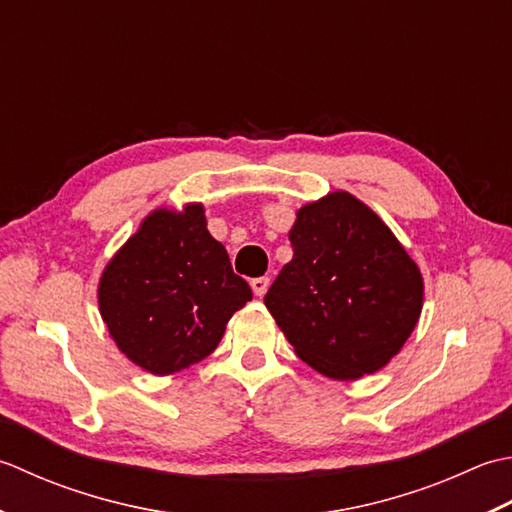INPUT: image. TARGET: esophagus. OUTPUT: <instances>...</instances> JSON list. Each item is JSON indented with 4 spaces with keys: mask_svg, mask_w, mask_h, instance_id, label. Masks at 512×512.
<instances>
[{
    "mask_svg": "<svg viewBox=\"0 0 512 512\" xmlns=\"http://www.w3.org/2000/svg\"><path fill=\"white\" fill-rule=\"evenodd\" d=\"M267 287H269V278L267 276H260V278L252 280V289H254L256 296H265Z\"/></svg>",
    "mask_w": 512,
    "mask_h": 512,
    "instance_id": "1",
    "label": "esophagus"
}]
</instances>
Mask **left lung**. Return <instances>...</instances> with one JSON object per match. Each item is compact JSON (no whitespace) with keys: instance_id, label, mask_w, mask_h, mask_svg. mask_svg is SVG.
Segmentation results:
<instances>
[{"instance_id":"obj_1","label":"left lung","mask_w":512,"mask_h":512,"mask_svg":"<svg viewBox=\"0 0 512 512\" xmlns=\"http://www.w3.org/2000/svg\"><path fill=\"white\" fill-rule=\"evenodd\" d=\"M289 241L294 258L265 307L296 356L331 380L382 369L422 311V274L406 249L349 192L300 207Z\"/></svg>"}]
</instances>
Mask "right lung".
Wrapping results in <instances>:
<instances>
[{"mask_svg":"<svg viewBox=\"0 0 512 512\" xmlns=\"http://www.w3.org/2000/svg\"><path fill=\"white\" fill-rule=\"evenodd\" d=\"M247 300L252 289L207 232L201 203L145 216L99 280V311L112 340L154 375L210 356Z\"/></svg>","mask_w":512,"mask_h":512,"instance_id":"right-lung-1","label":"right lung"}]
</instances>
